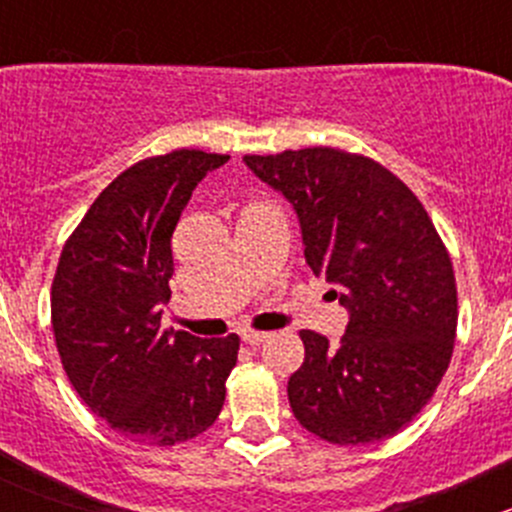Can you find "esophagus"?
Wrapping results in <instances>:
<instances>
[{"mask_svg": "<svg viewBox=\"0 0 512 512\" xmlns=\"http://www.w3.org/2000/svg\"><path fill=\"white\" fill-rule=\"evenodd\" d=\"M267 339H270V334L267 332H242V342L250 344V347H260V344H265Z\"/></svg>", "mask_w": 512, "mask_h": 512, "instance_id": "esophagus-1", "label": "esophagus"}]
</instances>
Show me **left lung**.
<instances>
[{"mask_svg":"<svg viewBox=\"0 0 512 512\" xmlns=\"http://www.w3.org/2000/svg\"><path fill=\"white\" fill-rule=\"evenodd\" d=\"M285 195L304 260L349 312L337 344L302 329L287 384L294 418L337 446L399 433L433 396L458 324L451 257L418 198L376 160L339 148L245 156Z\"/></svg>","mask_w":512,"mask_h":512,"instance_id":"left-lung-1","label":"left lung"}]
</instances>
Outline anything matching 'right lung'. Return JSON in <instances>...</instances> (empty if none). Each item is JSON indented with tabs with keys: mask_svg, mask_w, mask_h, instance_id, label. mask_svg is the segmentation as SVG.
I'll list each match as a JSON object with an SVG mask.
<instances>
[{
	"mask_svg": "<svg viewBox=\"0 0 512 512\" xmlns=\"http://www.w3.org/2000/svg\"><path fill=\"white\" fill-rule=\"evenodd\" d=\"M230 156L180 151L123 170L66 240L51 327L76 394L113 431L175 446L215 423L237 334L160 329L173 277L170 237L195 185Z\"/></svg>",
	"mask_w": 512,
	"mask_h": 512,
	"instance_id": "1",
	"label": "right lung"
}]
</instances>
